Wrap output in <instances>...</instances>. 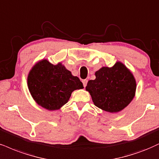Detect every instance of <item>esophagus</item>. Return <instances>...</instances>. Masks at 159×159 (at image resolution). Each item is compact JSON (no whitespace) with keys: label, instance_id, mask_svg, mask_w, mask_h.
I'll return each mask as SVG.
<instances>
[{"label":"esophagus","instance_id":"34e87169","mask_svg":"<svg viewBox=\"0 0 159 159\" xmlns=\"http://www.w3.org/2000/svg\"><path fill=\"white\" fill-rule=\"evenodd\" d=\"M83 86H84V88H85V87H86V85H87L88 80H83Z\"/></svg>","mask_w":159,"mask_h":159}]
</instances>
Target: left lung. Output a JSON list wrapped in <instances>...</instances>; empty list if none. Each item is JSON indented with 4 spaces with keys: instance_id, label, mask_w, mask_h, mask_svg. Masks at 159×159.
<instances>
[{
    "instance_id": "left-lung-1",
    "label": "left lung",
    "mask_w": 159,
    "mask_h": 159,
    "mask_svg": "<svg viewBox=\"0 0 159 159\" xmlns=\"http://www.w3.org/2000/svg\"><path fill=\"white\" fill-rule=\"evenodd\" d=\"M96 79L86 86L96 106L110 113L119 112L134 99L136 80L124 64L117 62L113 67H102L95 73Z\"/></svg>"
}]
</instances>
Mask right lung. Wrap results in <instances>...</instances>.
Here are the masks:
<instances>
[{
  "instance_id": "obj_1",
  "label": "right lung",
  "mask_w": 159,
  "mask_h": 159,
  "mask_svg": "<svg viewBox=\"0 0 159 159\" xmlns=\"http://www.w3.org/2000/svg\"><path fill=\"white\" fill-rule=\"evenodd\" d=\"M28 87L39 105L54 111L67 103L72 92L83 89V85L79 78L72 75L61 63L54 66L43 60L29 72Z\"/></svg>"
}]
</instances>
